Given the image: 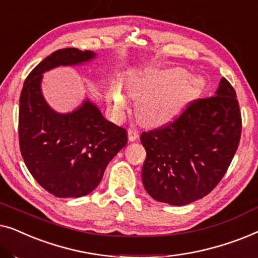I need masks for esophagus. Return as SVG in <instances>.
I'll return each mask as SVG.
<instances>
[{
  "mask_svg": "<svg viewBox=\"0 0 258 258\" xmlns=\"http://www.w3.org/2000/svg\"><path fill=\"white\" fill-rule=\"evenodd\" d=\"M139 137H140V133L137 132L135 128H130L128 130V140L130 142H134V141H136Z\"/></svg>",
  "mask_w": 258,
  "mask_h": 258,
  "instance_id": "obj_1",
  "label": "esophagus"
}]
</instances>
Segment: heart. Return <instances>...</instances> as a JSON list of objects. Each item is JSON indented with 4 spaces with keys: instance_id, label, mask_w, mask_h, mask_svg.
Returning <instances> with one entry per match:
<instances>
[{
    "instance_id": "1",
    "label": "heart",
    "mask_w": 258,
    "mask_h": 258,
    "mask_svg": "<svg viewBox=\"0 0 258 258\" xmlns=\"http://www.w3.org/2000/svg\"><path fill=\"white\" fill-rule=\"evenodd\" d=\"M203 87L201 77L189 76L183 68L144 67L129 70L122 80L126 95L137 100L135 112L139 121L153 128L174 121ZM107 101L116 114H122L126 107L125 95L117 86L108 90Z\"/></svg>"
}]
</instances>
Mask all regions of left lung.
Returning a JSON list of instances; mask_svg holds the SVG:
<instances>
[{"label":"left lung","mask_w":258,"mask_h":258,"mask_svg":"<svg viewBox=\"0 0 258 258\" xmlns=\"http://www.w3.org/2000/svg\"><path fill=\"white\" fill-rule=\"evenodd\" d=\"M241 129L236 93L222 77L215 96L191 102L171 124L141 135L146 191L177 207L208 195L227 172Z\"/></svg>","instance_id":"8db88e82"}]
</instances>
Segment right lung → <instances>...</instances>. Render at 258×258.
Instances as JSON below:
<instances>
[{
  "label": "right lung",
  "instance_id": "obj_1",
  "mask_svg": "<svg viewBox=\"0 0 258 258\" xmlns=\"http://www.w3.org/2000/svg\"><path fill=\"white\" fill-rule=\"evenodd\" d=\"M96 52L59 49L38 63L20 96L21 154L38 184L56 197H81L100 184L104 170L128 142L125 129L104 118L86 98L69 112H58L42 93L43 74L57 67L83 66Z\"/></svg>",
  "mask_w": 258,
  "mask_h": 258
}]
</instances>
